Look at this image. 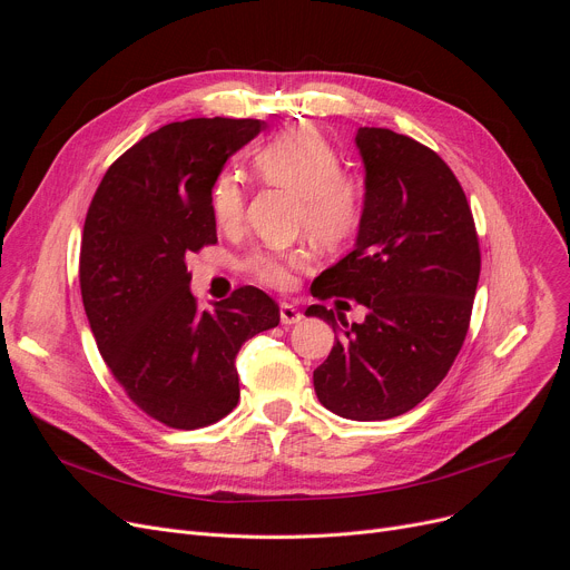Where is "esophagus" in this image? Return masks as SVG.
Wrapping results in <instances>:
<instances>
[{
	"mask_svg": "<svg viewBox=\"0 0 570 570\" xmlns=\"http://www.w3.org/2000/svg\"><path fill=\"white\" fill-rule=\"evenodd\" d=\"M279 318H282L284 325H295V323L303 321V314H301V309H297V307L284 303V305L279 307Z\"/></svg>",
	"mask_w": 570,
	"mask_h": 570,
	"instance_id": "obj_1",
	"label": "esophagus"
}]
</instances>
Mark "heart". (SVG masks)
<instances>
[{"mask_svg": "<svg viewBox=\"0 0 570 570\" xmlns=\"http://www.w3.org/2000/svg\"><path fill=\"white\" fill-rule=\"evenodd\" d=\"M252 166L263 183L297 196V226L318 245L337 247L361 226L363 187L342 170L337 149L314 127L297 125L267 140L254 155ZM209 205L222 228L230 230L243 224L245 189L239 179L230 173L219 175ZM307 265V252H261L247 263L249 273L273 288H291Z\"/></svg>", "mask_w": 570, "mask_h": 570, "instance_id": "obj_1", "label": "heart"}]
</instances>
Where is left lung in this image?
I'll return each mask as SVG.
<instances>
[{
    "mask_svg": "<svg viewBox=\"0 0 570 570\" xmlns=\"http://www.w3.org/2000/svg\"><path fill=\"white\" fill-rule=\"evenodd\" d=\"M365 203L355 247L312 284V295L353 297L363 323L323 305L335 346L314 370L318 402L348 421H385L421 404L464 344L481 275L471 207L453 170L417 140L361 127Z\"/></svg>",
    "mask_w": 570,
    "mask_h": 570,
    "instance_id": "1",
    "label": "left lung"
}]
</instances>
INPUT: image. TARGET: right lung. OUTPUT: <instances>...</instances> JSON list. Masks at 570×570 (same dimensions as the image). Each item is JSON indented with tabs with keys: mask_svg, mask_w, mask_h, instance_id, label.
Listing matches in <instances>:
<instances>
[{
	"mask_svg": "<svg viewBox=\"0 0 570 570\" xmlns=\"http://www.w3.org/2000/svg\"><path fill=\"white\" fill-rule=\"evenodd\" d=\"M261 119L170 122L119 157L89 203L80 293L97 346L129 400L175 430L213 425L239 400L235 355L279 325V307L243 286L200 309L187 256L217 243L209 205L228 157Z\"/></svg>",
	"mask_w": 570,
	"mask_h": 570,
	"instance_id": "right-lung-1",
	"label": "right lung"
}]
</instances>
